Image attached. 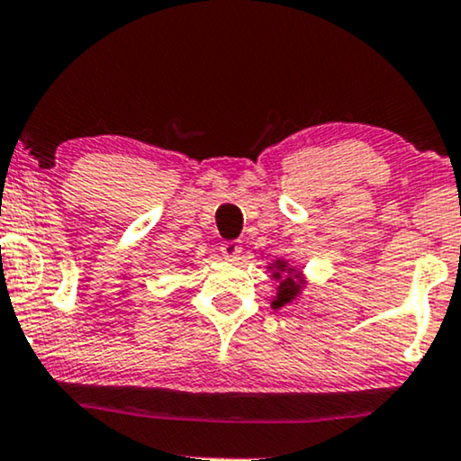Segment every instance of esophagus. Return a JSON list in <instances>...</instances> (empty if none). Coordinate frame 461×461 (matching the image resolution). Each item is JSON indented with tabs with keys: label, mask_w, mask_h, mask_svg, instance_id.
<instances>
[{
	"label": "esophagus",
	"mask_w": 461,
	"mask_h": 461,
	"mask_svg": "<svg viewBox=\"0 0 461 461\" xmlns=\"http://www.w3.org/2000/svg\"><path fill=\"white\" fill-rule=\"evenodd\" d=\"M220 252H221V257H224V258L237 260V258L241 257V252H243L241 241H224V243H221Z\"/></svg>",
	"instance_id": "esophagus-1"
}]
</instances>
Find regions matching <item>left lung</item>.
Wrapping results in <instances>:
<instances>
[{
	"instance_id": "1",
	"label": "left lung",
	"mask_w": 461,
	"mask_h": 461,
	"mask_svg": "<svg viewBox=\"0 0 461 461\" xmlns=\"http://www.w3.org/2000/svg\"><path fill=\"white\" fill-rule=\"evenodd\" d=\"M267 269L271 271V277L277 282L276 297L271 301V308L280 310V308H286V305H291L293 301H297V297L305 286V277L297 267H291L286 260L277 258L276 263L267 267Z\"/></svg>"
}]
</instances>
